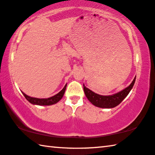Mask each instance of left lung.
<instances>
[{"instance_id":"obj_1","label":"left lung","mask_w":155,"mask_h":155,"mask_svg":"<svg viewBox=\"0 0 155 155\" xmlns=\"http://www.w3.org/2000/svg\"><path fill=\"white\" fill-rule=\"evenodd\" d=\"M135 78L132 81L130 85L125 88L124 90L120 91V92L113 94L111 96H101L99 94L94 93L83 85L84 92L87 99L91 102V104L101 108H114L121 103L126 97L127 96L128 93L130 92L131 89L133 88L135 82Z\"/></svg>"}]
</instances>
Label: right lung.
Instances as JSON below:
<instances>
[{"label":"right lung","instance_id":"obj_1","mask_svg":"<svg viewBox=\"0 0 155 155\" xmlns=\"http://www.w3.org/2000/svg\"><path fill=\"white\" fill-rule=\"evenodd\" d=\"M67 85H65V87L63 88L61 91H60L58 94L56 95L51 97L48 98H33V97H30L27 95H26L25 93H23V95L26 98V99L29 102V103H32L33 104H38V105H51V104H55L57 102H59L60 100L64 96V94L65 93V89H66Z\"/></svg>","mask_w":155,"mask_h":155}]
</instances>
